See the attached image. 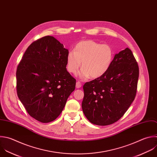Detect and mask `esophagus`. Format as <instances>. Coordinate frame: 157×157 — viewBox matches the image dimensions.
<instances>
[{"mask_svg": "<svg viewBox=\"0 0 157 157\" xmlns=\"http://www.w3.org/2000/svg\"><path fill=\"white\" fill-rule=\"evenodd\" d=\"M81 86H82V85H81V83L80 82H79V81L77 82L76 84V87L78 88V89L80 88V87H81Z\"/></svg>", "mask_w": 157, "mask_h": 157, "instance_id": "1", "label": "esophagus"}]
</instances>
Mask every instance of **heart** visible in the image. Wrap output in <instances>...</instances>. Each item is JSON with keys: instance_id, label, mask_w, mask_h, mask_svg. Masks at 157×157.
<instances>
[{"instance_id": "b5f03b06", "label": "heart", "mask_w": 157, "mask_h": 157, "mask_svg": "<svg viewBox=\"0 0 157 157\" xmlns=\"http://www.w3.org/2000/svg\"><path fill=\"white\" fill-rule=\"evenodd\" d=\"M113 56V50L109 45L100 44L92 40H82L76 45L74 52L68 53L67 69L69 73L75 75L81 64L79 78L96 79L108 71Z\"/></svg>"}]
</instances>
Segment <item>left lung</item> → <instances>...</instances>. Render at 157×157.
Masks as SVG:
<instances>
[{
    "label": "left lung",
    "mask_w": 157,
    "mask_h": 157,
    "mask_svg": "<svg viewBox=\"0 0 157 157\" xmlns=\"http://www.w3.org/2000/svg\"><path fill=\"white\" fill-rule=\"evenodd\" d=\"M139 78L137 63L129 48L116 54L108 71L83 86L82 112L92 124L119 120L134 101Z\"/></svg>",
    "instance_id": "obj_1"
}]
</instances>
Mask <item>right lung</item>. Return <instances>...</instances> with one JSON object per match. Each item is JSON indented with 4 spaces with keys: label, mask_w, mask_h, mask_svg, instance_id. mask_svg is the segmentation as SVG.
<instances>
[{
    "label": "right lung",
    "mask_w": 157,
    "mask_h": 157,
    "mask_svg": "<svg viewBox=\"0 0 157 157\" xmlns=\"http://www.w3.org/2000/svg\"><path fill=\"white\" fill-rule=\"evenodd\" d=\"M68 50L53 36L33 42L16 73L18 97L29 115L47 123L63 111L75 89L76 79L67 70Z\"/></svg>",
    "instance_id": "right-lung-1"
}]
</instances>
